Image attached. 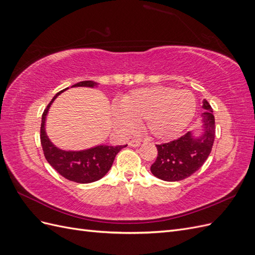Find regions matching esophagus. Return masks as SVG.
I'll list each match as a JSON object with an SVG mask.
<instances>
[{"label": "esophagus", "mask_w": 255, "mask_h": 255, "mask_svg": "<svg viewBox=\"0 0 255 255\" xmlns=\"http://www.w3.org/2000/svg\"><path fill=\"white\" fill-rule=\"evenodd\" d=\"M128 145L129 146H134V148H136V146H139L140 145V141L137 140V139H132V140H129Z\"/></svg>", "instance_id": "obj_1"}]
</instances>
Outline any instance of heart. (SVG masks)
<instances>
[{
    "label": "heart",
    "mask_w": 255,
    "mask_h": 255,
    "mask_svg": "<svg viewBox=\"0 0 255 255\" xmlns=\"http://www.w3.org/2000/svg\"><path fill=\"white\" fill-rule=\"evenodd\" d=\"M119 106L113 110V119L122 132H132L135 125L144 121L149 134L169 139L189 125L196 114L197 101L189 90L155 86L132 91L121 99Z\"/></svg>",
    "instance_id": "obj_1"
}]
</instances>
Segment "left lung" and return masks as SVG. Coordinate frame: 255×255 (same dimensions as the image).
Instances as JSON below:
<instances>
[{
  "instance_id": "1",
  "label": "left lung",
  "mask_w": 255,
  "mask_h": 255,
  "mask_svg": "<svg viewBox=\"0 0 255 255\" xmlns=\"http://www.w3.org/2000/svg\"><path fill=\"white\" fill-rule=\"evenodd\" d=\"M203 133L194 136L187 132L170 142L156 144L157 157L151 166V172L167 182L182 181L199 170L212 151L215 139V117L213 109L203 101Z\"/></svg>"
}]
</instances>
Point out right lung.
Wrapping results in <instances>:
<instances>
[{"instance_id": "obj_1", "label": "right lung", "mask_w": 255, "mask_h": 255, "mask_svg": "<svg viewBox=\"0 0 255 255\" xmlns=\"http://www.w3.org/2000/svg\"><path fill=\"white\" fill-rule=\"evenodd\" d=\"M98 83L92 81H84L74 84L72 87H95ZM66 90V89H65ZM61 90L54 96L52 101L44 110L41 118L40 128V141L45 159L55 169V170L67 180L87 184L96 182L109 172L114 159L118 152L127 145H98L95 148L83 151H64L56 148L47 136L44 128L45 117L49 112L51 104L53 103L61 92Z\"/></svg>"}]
</instances>
